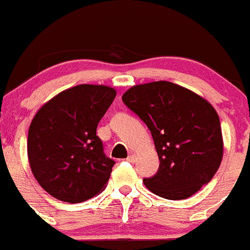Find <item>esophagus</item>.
<instances>
[{
  "label": "esophagus",
  "instance_id": "obj_1",
  "mask_svg": "<svg viewBox=\"0 0 250 250\" xmlns=\"http://www.w3.org/2000/svg\"><path fill=\"white\" fill-rule=\"evenodd\" d=\"M135 159H137V156H135L134 154H130L129 156L127 157V160H128V161H129V162H134Z\"/></svg>",
  "mask_w": 250,
  "mask_h": 250
}]
</instances>
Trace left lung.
Instances as JSON below:
<instances>
[{"mask_svg": "<svg viewBox=\"0 0 250 250\" xmlns=\"http://www.w3.org/2000/svg\"><path fill=\"white\" fill-rule=\"evenodd\" d=\"M122 101L150 129L159 155L149 190L169 200L192 197L209 183L224 155L221 125L205 99L171 82L132 86Z\"/></svg>", "mask_w": 250, "mask_h": 250, "instance_id": "left-lung-1", "label": "left lung"}]
</instances>
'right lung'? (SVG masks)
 <instances>
[{
    "mask_svg": "<svg viewBox=\"0 0 250 250\" xmlns=\"http://www.w3.org/2000/svg\"><path fill=\"white\" fill-rule=\"evenodd\" d=\"M115 98L110 86L81 84L51 99L31 121V172L56 199L82 203L105 188L115 161L104 152L96 128Z\"/></svg>",
    "mask_w": 250,
    "mask_h": 250,
    "instance_id": "right-lung-1",
    "label": "right lung"
}]
</instances>
